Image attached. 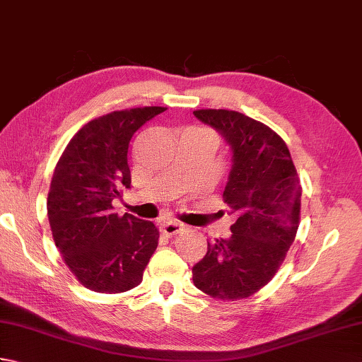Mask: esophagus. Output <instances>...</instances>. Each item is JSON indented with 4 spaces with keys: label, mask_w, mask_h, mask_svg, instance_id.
Instances as JSON below:
<instances>
[{
    "label": "esophagus",
    "mask_w": 362,
    "mask_h": 362,
    "mask_svg": "<svg viewBox=\"0 0 362 362\" xmlns=\"http://www.w3.org/2000/svg\"><path fill=\"white\" fill-rule=\"evenodd\" d=\"M183 227L179 222H163V224L160 226V232L166 235V236H174V235H179L180 232H183Z\"/></svg>",
    "instance_id": "esophagus-1"
}]
</instances>
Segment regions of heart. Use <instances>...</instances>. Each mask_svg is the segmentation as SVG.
I'll return each mask as SVG.
<instances>
[{
    "instance_id": "b5f03b06",
    "label": "heart",
    "mask_w": 362,
    "mask_h": 362,
    "mask_svg": "<svg viewBox=\"0 0 362 362\" xmlns=\"http://www.w3.org/2000/svg\"><path fill=\"white\" fill-rule=\"evenodd\" d=\"M189 130H204V132H209V130H205V129H189Z\"/></svg>"
}]
</instances>
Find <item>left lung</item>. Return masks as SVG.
<instances>
[{"label": "left lung", "instance_id": "1", "mask_svg": "<svg viewBox=\"0 0 362 362\" xmlns=\"http://www.w3.org/2000/svg\"><path fill=\"white\" fill-rule=\"evenodd\" d=\"M194 117L232 149L224 202L236 222L227 240L209 243L193 267L196 288L214 298H245L274 279L294 243L302 187L283 138L235 110L202 109Z\"/></svg>", "mask_w": 362, "mask_h": 362}]
</instances>
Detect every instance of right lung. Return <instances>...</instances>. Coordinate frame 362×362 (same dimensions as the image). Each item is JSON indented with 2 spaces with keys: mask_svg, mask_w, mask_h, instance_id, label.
Returning a JSON list of instances; mask_svg holds the SVG:
<instances>
[{
  "mask_svg": "<svg viewBox=\"0 0 362 362\" xmlns=\"http://www.w3.org/2000/svg\"><path fill=\"white\" fill-rule=\"evenodd\" d=\"M165 107L103 115L78 130L59 158L48 193L56 247L83 286L118 294L143 280L158 244L151 221L118 216L112 202L130 188L127 151L132 135Z\"/></svg>",
  "mask_w": 362,
  "mask_h": 362,
  "instance_id": "add662e5",
  "label": "right lung"
}]
</instances>
